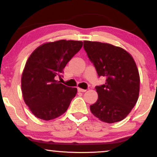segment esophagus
Returning <instances> with one entry per match:
<instances>
[{
    "instance_id": "1",
    "label": "esophagus",
    "mask_w": 157,
    "mask_h": 157,
    "mask_svg": "<svg viewBox=\"0 0 157 157\" xmlns=\"http://www.w3.org/2000/svg\"><path fill=\"white\" fill-rule=\"evenodd\" d=\"M77 90H78V91H80V92H85V91H86V89H80V88H78Z\"/></svg>"
}]
</instances>
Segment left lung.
Wrapping results in <instances>:
<instances>
[{
  "label": "left lung",
  "instance_id": "left-lung-1",
  "mask_svg": "<svg viewBox=\"0 0 157 157\" xmlns=\"http://www.w3.org/2000/svg\"><path fill=\"white\" fill-rule=\"evenodd\" d=\"M83 47L99 77L105 83L95 87L98 99L90 105L91 113L108 123L120 122L131 112L140 93V75L132 56L109 44L84 41Z\"/></svg>",
  "mask_w": 157,
  "mask_h": 157
}]
</instances>
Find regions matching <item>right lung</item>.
<instances>
[{"instance_id":"1","label":"right lung","mask_w":157,"mask_h":157,"mask_svg":"<svg viewBox=\"0 0 157 157\" xmlns=\"http://www.w3.org/2000/svg\"><path fill=\"white\" fill-rule=\"evenodd\" d=\"M82 46V41L60 40L41 45L29 56L21 89L25 103L36 117L53 120L68 109L77 90L60 83L55 77L62 76L65 66Z\"/></svg>"}]
</instances>
